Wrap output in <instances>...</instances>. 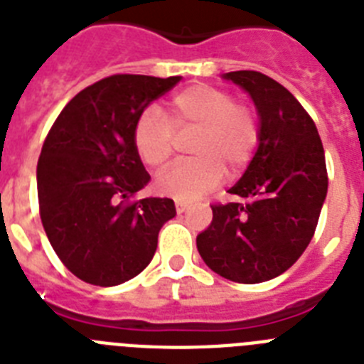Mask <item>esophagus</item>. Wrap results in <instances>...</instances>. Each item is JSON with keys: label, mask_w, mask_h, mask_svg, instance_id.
I'll list each match as a JSON object with an SVG mask.
<instances>
[{"label": "esophagus", "mask_w": 364, "mask_h": 364, "mask_svg": "<svg viewBox=\"0 0 364 364\" xmlns=\"http://www.w3.org/2000/svg\"><path fill=\"white\" fill-rule=\"evenodd\" d=\"M186 208H188V203H185V201H176V213L183 214Z\"/></svg>", "instance_id": "obj_1"}]
</instances>
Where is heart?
Here are the masks:
<instances>
[{"label":"heart","mask_w":364,"mask_h":364,"mask_svg":"<svg viewBox=\"0 0 364 364\" xmlns=\"http://www.w3.org/2000/svg\"><path fill=\"white\" fill-rule=\"evenodd\" d=\"M260 119L255 107L236 102L229 91L194 84L176 93L166 119L148 107L134 126V144L150 168H163L172 159L176 137H194L192 161L176 164L156 179L159 194L178 201L198 200L227 179L240 178L260 144Z\"/></svg>","instance_id":"b5f03b06"}]
</instances>
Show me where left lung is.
<instances>
[{
  "instance_id": "obj_1",
  "label": "left lung",
  "mask_w": 364,
  "mask_h": 364,
  "mask_svg": "<svg viewBox=\"0 0 364 364\" xmlns=\"http://www.w3.org/2000/svg\"><path fill=\"white\" fill-rule=\"evenodd\" d=\"M251 95L260 117V144L230 194L210 205L213 221L196 243L220 277L258 284L282 274L311 242L328 192L324 148L317 126L282 84L258 71H230Z\"/></svg>"
}]
</instances>
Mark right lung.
I'll list each match as a JSON object with an SVG mask.
<instances>
[{
  "instance_id": "right-lung-1",
  "label": "right lung",
  "mask_w": 364,
  "mask_h": 364,
  "mask_svg": "<svg viewBox=\"0 0 364 364\" xmlns=\"http://www.w3.org/2000/svg\"><path fill=\"white\" fill-rule=\"evenodd\" d=\"M181 77L112 75L75 95L38 159V203L50 245L75 277L117 286L151 262L168 198L132 201L148 181L134 144L137 117Z\"/></svg>"
}]
</instances>
